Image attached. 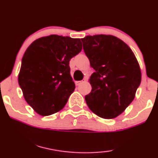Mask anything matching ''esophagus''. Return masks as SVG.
<instances>
[{
	"mask_svg": "<svg viewBox=\"0 0 158 158\" xmlns=\"http://www.w3.org/2000/svg\"><path fill=\"white\" fill-rule=\"evenodd\" d=\"M85 81H86V80H85V79H83V81H75V85H76L77 86H78V85H81V84L83 83H85Z\"/></svg>",
	"mask_w": 158,
	"mask_h": 158,
	"instance_id": "esophagus-1",
	"label": "esophagus"
}]
</instances>
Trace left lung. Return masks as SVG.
Returning a JSON list of instances; mask_svg holds the SVG:
<instances>
[{"label": "left lung", "mask_w": 158, "mask_h": 158, "mask_svg": "<svg viewBox=\"0 0 158 158\" xmlns=\"http://www.w3.org/2000/svg\"><path fill=\"white\" fill-rule=\"evenodd\" d=\"M81 40L95 69L89 79L91 91L85 97L88 106L100 118H116L131 103L140 85L138 61L130 47L115 36L96 35Z\"/></svg>", "instance_id": "obj_1"}]
</instances>
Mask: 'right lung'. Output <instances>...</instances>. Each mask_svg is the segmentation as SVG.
<instances>
[{
  "label": "right lung",
  "instance_id": "add662e5",
  "mask_svg": "<svg viewBox=\"0 0 158 158\" xmlns=\"http://www.w3.org/2000/svg\"><path fill=\"white\" fill-rule=\"evenodd\" d=\"M81 50L80 38L57 35L37 39L27 48L18 82L24 99L37 113L51 115L67 104L75 89L69 61Z\"/></svg>",
  "mask_w": 158,
  "mask_h": 158
}]
</instances>
